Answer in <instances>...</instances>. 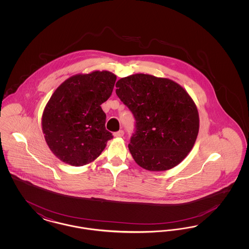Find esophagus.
Wrapping results in <instances>:
<instances>
[{"label":"esophagus","instance_id":"34e87169","mask_svg":"<svg viewBox=\"0 0 249 249\" xmlns=\"http://www.w3.org/2000/svg\"><path fill=\"white\" fill-rule=\"evenodd\" d=\"M123 135H124V131L122 130L116 131V132L114 133V136H115V137H122Z\"/></svg>","mask_w":249,"mask_h":249}]
</instances>
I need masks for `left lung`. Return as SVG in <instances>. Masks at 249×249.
<instances>
[{"instance_id":"left-lung-1","label":"left lung","mask_w":249,"mask_h":249,"mask_svg":"<svg viewBox=\"0 0 249 249\" xmlns=\"http://www.w3.org/2000/svg\"><path fill=\"white\" fill-rule=\"evenodd\" d=\"M116 93L135 119L129 149L143 169L160 172L179 164L199 132V114L189 93L178 83L136 73L119 79Z\"/></svg>"}]
</instances>
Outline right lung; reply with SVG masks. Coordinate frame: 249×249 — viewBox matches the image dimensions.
<instances>
[{"mask_svg":"<svg viewBox=\"0 0 249 249\" xmlns=\"http://www.w3.org/2000/svg\"><path fill=\"white\" fill-rule=\"evenodd\" d=\"M117 76L108 71L73 75L49 99L42 129L50 150L61 161L83 166L93 161L113 138L101 105L112 94Z\"/></svg>","mask_w":249,"mask_h":249,"instance_id":"1","label":"right lung"}]
</instances>
